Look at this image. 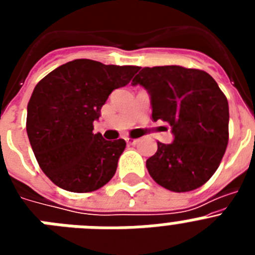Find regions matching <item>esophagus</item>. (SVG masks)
I'll return each mask as SVG.
<instances>
[{
  "mask_svg": "<svg viewBox=\"0 0 255 255\" xmlns=\"http://www.w3.org/2000/svg\"><path fill=\"white\" fill-rule=\"evenodd\" d=\"M125 140H126V143L128 144H131V145H134V144H136L138 143V139H134V138H129V136H126L125 138Z\"/></svg>",
  "mask_w": 255,
  "mask_h": 255,
  "instance_id": "1",
  "label": "esophagus"
}]
</instances>
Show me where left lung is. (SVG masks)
Listing matches in <instances>:
<instances>
[{
	"instance_id": "left-lung-1",
	"label": "left lung",
	"mask_w": 255,
	"mask_h": 255,
	"mask_svg": "<svg viewBox=\"0 0 255 255\" xmlns=\"http://www.w3.org/2000/svg\"><path fill=\"white\" fill-rule=\"evenodd\" d=\"M150 94L153 120L170 124L171 144L158 149L147 168L158 185L175 193L200 188L220 166L229 143V103L203 70L143 67L132 79Z\"/></svg>"
}]
</instances>
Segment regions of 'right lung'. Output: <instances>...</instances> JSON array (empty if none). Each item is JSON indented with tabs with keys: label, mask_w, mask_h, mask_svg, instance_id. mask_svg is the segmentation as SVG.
<instances>
[{
	"label": "right lung",
	"mask_w": 255,
	"mask_h": 255,
	"mask_svg": "<svg viewBox=\"0 0 255 255\" xmlns=\"http://www.w3.org/2000/svg\"><path fill=\"white\" fill-rule=\"evenodd\" d=\"M139 66L79 58L61 65L35 85L26 132L39 167L61 189L89 193L114 177L126 147L93 132L94 120L114 89L129 84Z\"/></svg>",
	"instance_id": "right-lung-1"
}]
</instances>
